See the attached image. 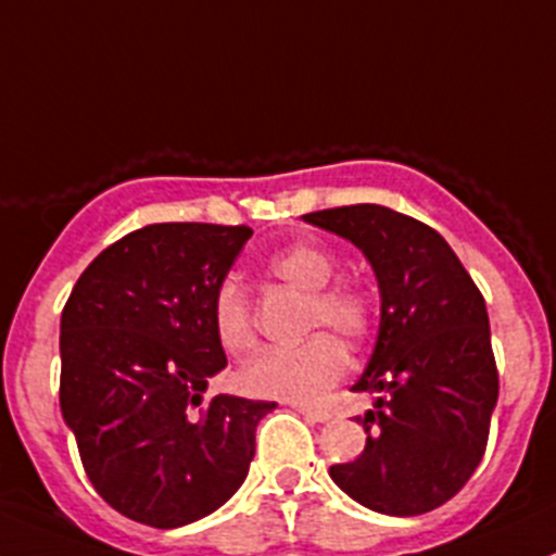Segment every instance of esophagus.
I'll return each mask as SVG.
<instances>
[{"label":"esophagus","instance_id":"obj_1","mask_svg":"<svg viewBox=\"0 0 556 556\" xmlns=\"http://www.w3.org/2000/svg\"><path fill=\"white\" fill-rule=\"evenodd\" d=\"M295 408H299V412L304 414L306 419H312V422H325V419H330V412H328V408L306 406V403H295Z\"/></svg>","mask_w":556,"mask_h":556}]
</instances>
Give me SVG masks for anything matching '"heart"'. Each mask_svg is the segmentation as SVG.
<instances>
[{
	"instance_id": "1",
	"label": "heart",
	"mask_w": 556,
	"mask_h": 556,
	"mask_svg": "<svg viewBox=\"0 0 556 556\" xmlns=\"http://www.w3.org/2000/svg\"><path fill=\"white\" fill-rule=\"evenodd\" d=\"M268 271L301 293H309L306 328H333L341 339L363 341L371 330L374 306L366 290L352 282H333L336 261L314 244H295L268 261ZM212 323L228 352L255 346V325L244 290L237 282H223L212 301ZM346 371V350L330 333H314L299 346H271L252 357L242 371V387L252 395L279 401H317Z\"/></svg>"
}]
</instances>
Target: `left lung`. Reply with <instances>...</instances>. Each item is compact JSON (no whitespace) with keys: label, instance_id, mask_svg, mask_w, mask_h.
Listing matches in <instances>:
<instances>
[{"label":"left lung","instance_id":"8db88e82","mask_svg":"<svg viewBox=\"0 0 556 556\" xmlns=\"http://www.w3.org/2000/svg\"><path fill=\"white\" fill-rule=\"evenodd\" d=\"M371 263L382 319L352 390L377 392L355 422L368 433L330 479L361 506L417 517L457 495L481 463L497 403L484 295L439 231L379 204L304 215Z\"/></svg>","mask_w":556,"mask_h":556}]
</instances>
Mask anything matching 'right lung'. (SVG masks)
Here are the masks:
<instances>
[{"label":"right lung","mask_w":556,"mask_h":556,"mask_svg":"<svg viewBox=\"0 0 556 556\" xmlns=\"http://www.w3.org/2000/svg\"><path fill=\"white\" fill-rule=\"evenodd\" d=\"M250 237L144 226L93 257L61 312V414L93 490L123 517L172 530L244 484L277 403L204 392L228 363L212 301Z\"/></svg>","instance_id":"1"}]
</instances>
